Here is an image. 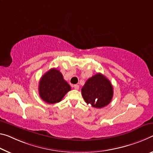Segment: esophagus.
Wrapping results in <instances>:
<instances>
[{
  "instance_id": "obj_1",
  "label": "esophagus",
  "mask_w": 153,
  "mask_h": 153,
  "mask_svg": "<svg viewBox=\"0 0 153 153\" xmlns=\"http://www.w3.org/2000/svg\"><path fill=\"white\" fill-rule=\"evenodd\" d=\"M74 88L76 90H78L79 88V85H77V84H76V85L74 86Z\"/></svg>"
}]
</instances>
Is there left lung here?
<instances>
[{"instance_id":"1","label":"left lung","mask_w":153,"mask_h":153,"mask_svg":"<svg viewBox=\"0 0 153 153\" xmlns=\"http://www.w3.org/2000/svg\"><path fill=\"white\" fill-rule=\"evenodd\" d=\"M113 93L111 82L100 73L89 78L82 88L84 101L96 108L108 105L111 102Z\"/></svg>"}]
</instances>
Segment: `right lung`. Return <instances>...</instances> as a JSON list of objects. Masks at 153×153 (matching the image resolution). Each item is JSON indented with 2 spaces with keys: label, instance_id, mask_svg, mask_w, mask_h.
<instances>
[{
  "label": "right lung",
  "instance_id": "right-lung-1",
  "mask_svg": "<svg viewBox=\"0 0 153 153\" xmlns=\"http://www.w3.org/2000/svg\"><path fill=\"white\" fill-rule=\"evenodd\" d=\"M69 91L71 86L65 80L59 70L55 68L46 72L39 84L40 97L49 104L60 102Z\"/></svg>",
  "mask_w": 153,
  "mask_h": 153
}]
</instances>
